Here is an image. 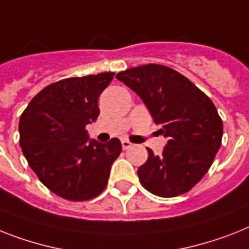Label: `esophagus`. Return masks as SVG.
<instances>
[{"instance_id": "obj_1", "label": "esophagus", "mask_w": 249, "mask_h": 249, "mask_svg": "<svg viewBox=\"0 0 249 249\" xmlns=\"http://www.w3.org/2000/svg\"><path fill=\"white\" fill-rule=\"evenodd\" d=\"M122 147L123 150H128L129 147H132V143L129 142L128 140H122Z\"/></svg>"}]
</instances>
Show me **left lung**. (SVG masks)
<instances>
[{
  "mask_svg": "<svg viewBox=\"0 0 249 249\" xmlns=\"http://www.w3.org/2000/svg\"><path fill=\"white\" fill-rule=\"evenodd\" d=\"M136 92L168 142L161 155L147 149L137 176L160 197L186 194L198 183L220 149L223 122L210 98L190 80L161 65H145L117 73Z\"/></svg>",
  "mask_w": 249,
  "mask_h": 249,
  "instance_id": "obj_1",
  "label": "left lung"
}]
</instances>
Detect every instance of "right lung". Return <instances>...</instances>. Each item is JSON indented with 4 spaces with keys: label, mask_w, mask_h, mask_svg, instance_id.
Instances as JSON below:
<instances>
[{
    "label": "right lung",
    "mask_w": 249,
    "mask_h": 249,
    "mask_svg": "<svg viewBox=\"0 0 249 249\" xmlns=\"http://www.w3.org/2000/svg\"><path fill=\"white\" fill-rule=\"evenodd\" d=\"M113 76L103 72L57 81L39 91L20 117L24 157L40 182L66 200L98 196L122 151L118 139L102 143L85 129L99 116L98 99Z\"/></svg>",
    "instance_id": "obj_1"
}]
</instances>
